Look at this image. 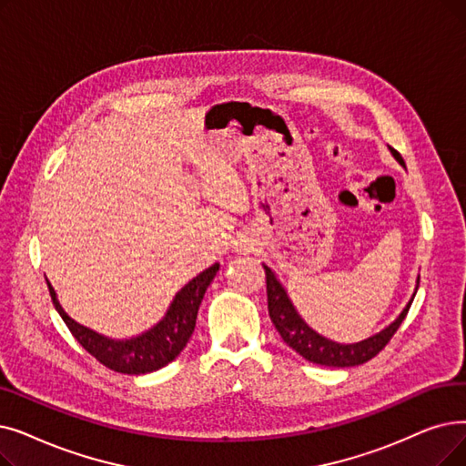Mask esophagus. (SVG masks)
I'll return each mask as SVG.
<instances>
[{
  "mask_svg": "<svg viewBox=\"0 0 466 466\" xmlns=\"http://www.w3.org/2000/svg\"><path fill=\"white\" fill-rule=\"evenodd\" d=\"M249 248H251V246H249V241H248V239H244V241H239L238 251H239V253H248V251H249Z\"/></svg>",
  "mask_w": 466,
  "mask_h": 466,
  "instance_id": "esophagus-1",
  "label": "esophagus"
}]
</instances>
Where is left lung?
I'll use <instances>...</instances> for the list:
<instances>
[{"instance_id": "left-lung-1", "label": "left lung", "mask_w": 466, "mask_h": 466, "mask_svg": "<svg viewBox=\"0 0 466 466\" xmlns=\"http://www.w3.org/2000/svg\"><path fill=\"white\" fill-rule=\"evenodd\" d=\"M392 156L403 164V159L398 150L389 147ZM265 268V278H267V295H268V314L274 323V328L281 335V339L288 342V345L300 354L305 360L312 363H319V366H329V368H352L360 366V363H366L371 358H375L384 347L389 345L392 335L398 331L400 323L403 318L408 316L410 307L413 299L408 302V307L403 309V312L398 316L396 321H392L387 329H382L380 333L361 340L354 342V345H340V342H333L326 337L318 335L314 329H310L302 318L297 314L295 307L291 305V300L286 293V289L281 288V283L276 279L274 272L262 265ZM417 289H419V281H417ZM417 293V291H415Z\"/></svg>"}]
</instances>
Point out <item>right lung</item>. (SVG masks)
I'll list each match as a JSON object with an SVG mask.
<instances>
[{"mask_svg": "<svg viewBox=\"0 0 466 466\" xmlns=\"http://www.w3.org/2000/svg\"><path fill=\"white\" fill-rule=\"evenodd\" d=\"M217 270L218 265H213L208 270L198 274L192 281H188L187 286L175 295L166 318L145 335L129 340H110L84 326H79V323L74 321L63 310V307L58 305L55 289L51 288L49 281L47 288L53 299V305L60 318L65 319L66 328L70 329V333L79 345H82L96 361L117 373L143 375L167 366V363L173 361L180 354V350L187 347V342L196 328V318L201 299H204L206 289L209 288Z\"/></svg>", "mask_w": 466, "mask_h": 466, "instance_id": "1", "label": "right lung"}]
</instances>
